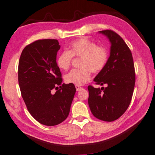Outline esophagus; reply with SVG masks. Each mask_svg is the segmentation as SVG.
I'll return each mask as SVG.
<instances>
[{
	"instance_id": "34e87169",
	"label": "esophagus",
	"mask_w": 155,
	"mask_h": 155,
	"mask_svg": "<svg viewBox=\"0 0 155 155\" xmlns=\"http://www.w3.org/2000/svg\"><path fill=\"white\" fill-rule=\"evenodd\" d=\"M75 87H76V90H77V91H79V90H81V89H82V87H81V86H78V85H76V86H75Z\"/></svg>"
}]
</instances>
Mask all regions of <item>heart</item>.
I'll return each mask as SVG.
<instances>
[{
  "label": "heart",
  "mask_w": 155,
  "mask_h": 155,
  "mask_svg": "<svg viewBox=\"0 0 155 155\" xmlns=\"http://www.w3.org/2000/svg\"><path fill=\"white\" fill-rule=\"evenodd\" d=\"M109 57L106 48L99 46L95 42L82 38L73 41L68 51L61 53L57 60L59 69L67 71L71 65L72 58H81V69H73L65 76L67 83L83 85L91 78V72H101L106 67Z\"/></svg>",
  "instance_id": "obj_1"
}]
</instances>
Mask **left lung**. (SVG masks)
<instances>
[{"instance_id": "left-lung-1", "label": "left lung", "mask_w": 155, "mask_h": 155, "mask_svg": "<svg viewBox=\"0 0 155 155\" xmlns=\"http://www.w3.org/2000/svg\"><path fill=\"white\" fill-rule=\"evenodd\" d=\"M99 32L109 38L111 46L110 57L104 69L94 81L107 87L88 86V104L97 119L113 121L125 113L131 102L135 83L134 60L130 49L121 37L111 30Z\"/></svg>"}]
</instances>
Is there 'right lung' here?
Instances as JSON below:
<instances>
[{
  "mask_svg": "<svg viewBox=\"0 0 155 155\" xmlns=\"http://www.w3.org/2000/svg\"><path fill=\"white\" fill-rule=\"evenodd\" d=\"M60 48L57 39L35 41L25 47L18 64L25 104L34 118L46 126L58 125L67 118L76 93L74 84L62 83L56 61Z\"/></svg>",
  "mask_w": 155,
  "mask_h": 155,
  "instance_id": "right-lung-1",
  "label": "right lung"
}]
</instances>
